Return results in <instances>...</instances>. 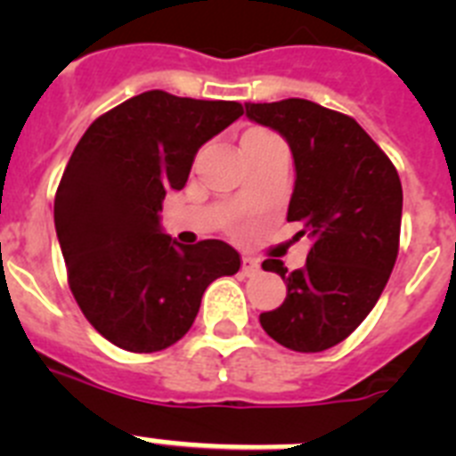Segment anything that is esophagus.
Masks as SVG:
<instances>
[{
	"instance_id": "obj_1",
	"label": "esophagus",
	"mask_w": 456,
	"mask_h": 456,
	"mask_svg": "<svg viewBox=\"0 0 456 456\" xmlns=\"http://www.w3.org/2000/svg\"><path fill=\"white\" fill-rule=\"evenodd\" d=\"M257 272H260V265H257L256 257L251 256L241 257V273H244V276H253V273Z\"/></svg>"
}]
</instances>
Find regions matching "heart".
I'll list each match as a JSON object with an SVG mask.
<instances>
[{
	"mask_svg": "<svg viewBox=\"0 0 456 456\" xmlns=\"http://www.w3.org/2000/svg\"><path fill=\"white\" fill-rule=\"evenodd\" d=\"M247 134H267V132H260V130H251V132H247Z\"/></svg>",
	"mask_w": 456,
	"mask_h": 456,
	"instance_id": "b5f03b06",
	"label": "heart"
}]
</instances>
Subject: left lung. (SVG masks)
Instances as JSON below:
<instances>
[{"mask_svg":"<svg viewBox=\"0 0 456 456\" xmlns=\"http://www.w3.org/2000/svg\"><path fill=\"white\" fill-rule=\"evenodd\" d=\"M244 107L288 141L297 171L288 221L313 240L305 267L263 263L288 297L260 324L292 352H324L356 331L388 283L400 251V175L352 116L301 98Z\"/></svg>","mask_w":456,"mask_h":456,"instance_id":"obj_1","label":"left lung"}]
</instances>
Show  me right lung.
Here are the masks:
<instances>
[{
	"instance_id": "obj_1",
	"label": "right lung",
	"mask_w": 456,
	"mask_h": 456,
	"mask_svg": "<svg viewBox=\"0 0 456 456\" xmlns=\"http://www.w3.org/2000/svg\"><path fill=\"white\" fill-rule=\"evenodd\" d=\"M244 114L240 102L146 91L91 123L54 196L68 285L116 347L152 354L191 329L203 292L240 272L221 240L183 247L162 232L167 191L187 184L205 141Z\"/></svg>"
}]
</instances>
